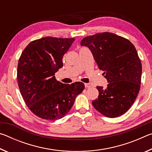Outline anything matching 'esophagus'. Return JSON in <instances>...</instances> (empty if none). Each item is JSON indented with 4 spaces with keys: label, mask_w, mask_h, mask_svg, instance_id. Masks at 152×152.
Masks as SVG:
<instances>
[{
    "label": "esophagus",
    "mask_w": 152,
    "mask_h": 152,
    "mask_svg": "<svg viewBox=\"0 0 152 152\" xmlns=\"http://www.w3.org/2000/svg\"><path fill=\"white\" fill-rule=\"evenodd\" d=\"M84 86H85L86 88H91V84H88V83H85V84H84Z\"/></svg>",
    "instance_id": "1"
}]
</instances>
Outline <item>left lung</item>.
<instances>
[{
	"mask_svg": "<svg viewBox=\"0 0 152 152\" xmlns=\"http://www.w3.org/2000/svg\"><path fill=\"white\" fill-rule=\"evenodd\" d=\"M80 45L88 47L109 84L96 86L99 94L92 102L102 115L114 118L124 114L140 92L142 66L133 43L114 33L103 32L84 37Z\"/></svg>",
	"mask_w": 152,
	"mask_h": 152,
	"instance_id": "obj_1",
	"label": "left lung"
}]
</instances>
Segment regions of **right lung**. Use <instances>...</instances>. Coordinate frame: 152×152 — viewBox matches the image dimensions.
Here are the masks:
<instances>
[{"mask_svg":"<svg viewBox=\"0 0 152 152\" xmlns=\"http://www.w3.org/2000/svg\"><path fill=\"white\" fill-rule=\"evenodd\" d=\"M74 40L42 37L29 43L20 56L17 80L20 94L31 111L43 119L64 117L84 89L82 82L63 84L54 76L63 66V56Z\"/></svg>","mask_w":152,"mask_h":152,"instance_id":"add662e5","label":"right lung"}]
</instances>
